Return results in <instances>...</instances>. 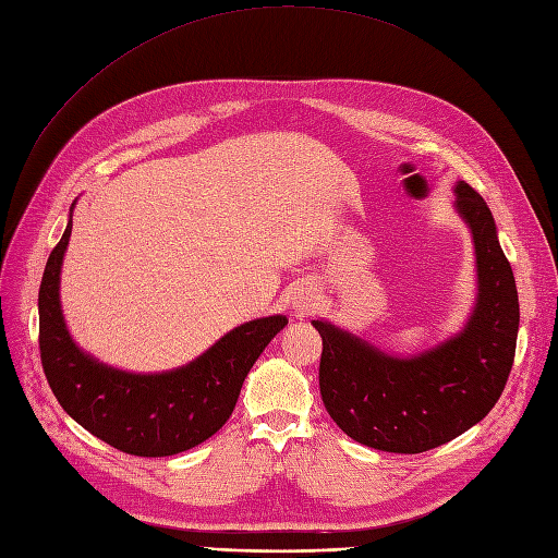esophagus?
Listing matches in <instances>:
<instances>
[{
  "mask_svg": "<svg viewBox=\"0 0 558 558\" xmlns=\"http://www.w3.org/2000/svg\"><path fill=\"white\" fill-rule=\"evenodd\" d=\"M314 301H317V294H314L312 287H303L292 299V307L296 314H307L314 307Z\"/></svg>",
  "mask_w": 558,
  "mask_h": 558,
  "instance_id": "34e87169",
  "label": "esophagus"
}]
</instances>
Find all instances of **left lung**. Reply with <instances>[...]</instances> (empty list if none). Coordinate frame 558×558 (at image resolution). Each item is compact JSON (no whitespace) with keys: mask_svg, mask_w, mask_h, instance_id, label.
I'll return each instance as SVG.
<instances>
[{"mask_svg":"<svg viewBox=\"0 0 558 558\" xmlns=\"http://www.w3.org/2000/svg\"><path fill=\"white\" fill-rule=\"evenodd\" d=\"M456 211L470 226L476 255V303L465 328L413 357L383 353L328 322L319 387L332 422L380 451L422 453L486 417L515 357L520 303L493 214L468 182H456Z\"/></svg>","mask_w":558,"mask_h":558,"instance_id":"8db88e82","label":"left lung"}]
</instances>
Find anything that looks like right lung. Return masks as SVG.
I'll return each instance as SVG.
<instances>
[{
	"mask_svg": "<svg viewBox=\"0 0 558 558\" xmlns=\"http://www.w3.org/2000/svg\"><path fill=\"white\" fill-rule=\"evenodd\" d=\"M70 232L72 207L38 292L40 360L57 401L95 438L132 456L161 458L205 442L230 420L241 385L266 344L287 326V317L276 314L241 324L173 372L113 369L82 351L65 328L59 282Z\"/></svg>",
	"mask_w": 558,
	"mask_h": 558,
	"instance_id": "right-lung-1",
	"label": "right lung"
}]
</instances>
